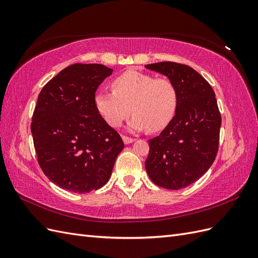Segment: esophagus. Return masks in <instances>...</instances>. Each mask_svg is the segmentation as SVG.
Returning <instances> with one entry per match:
<instances>
[{
    "mask_svg": "<svg viewBox=\"0 0 258 258\" xmlns=\"http://www.w3.org/2000/svg\"><path fill=\"white\" fill-rule=\"evenodd\" d=\"M122 141L124 144H130L135 141V139L132 138H129V137H126V136H122Z\"/></svg>",
    "mask_w": 258,
    "mask_h": 258,
    "instance_id": "34e87169",
    "label": "esophagus"
}]
</instances>
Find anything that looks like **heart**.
Instances as JSON below:
<instances>
[{
  "label": "heart",
  "mask_w": 258,
  "mask_h": 258,
  "mask_svg": "<svg viewBox=\"0 0 258 258\" xmlns=\"http://www.w3.org/2000/svg\"><path fill=\"white\" fill-rule=\"evenodd\" d=\"M112 86L114 91L100 90L95 96L97 110L108 126H120L130 112L134 114L128 123L130 131L147 128L155 132L172 119L178 97L170 80L129 70L117 76Z\"/></svg>",
  "instance_id": "heart-1"
}]
</instances>
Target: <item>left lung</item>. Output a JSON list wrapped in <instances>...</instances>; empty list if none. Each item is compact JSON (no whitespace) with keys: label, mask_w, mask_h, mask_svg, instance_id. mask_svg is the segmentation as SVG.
Here are the masks:
<instances>
[{"label":"left lung","mask_w":258,"mask_h":258,"mask_svg":"<svg viewBox=\"0 0 258 258\" xmlns=\"http://www.w3.org/2000/svg\"><path fill=\"white\" fill-rule=\"evenodd\" d=\"M145 68L167 76L175 85L178 97L174 117L148 143L146 172L163 188H185L204 175L216 157L222 117L215 93L188 66L168 61Z\"/></svg>","instance_id":"1"}]
</instances>
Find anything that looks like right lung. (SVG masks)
I'll list each match as a JSON object with an SVG mask.
<instances>
[{"label": "right lung", "mask_w": 258, "mask_h": 258, "mask_svg": "<svg viewBox=\"0 0 258 258\" xmlns=\"http://www.w3.org/2000/svg\"><path fill=\"white\" fill-rule=\"evenodd\" d=\"M112 72L103 64L75 63L38 95L31 122L38 165L62 189L85 194L101 188L123 150L120 136L95 104L98 87Z\"/></svg>", "instance_id": "obj_1"}]
</instances>
